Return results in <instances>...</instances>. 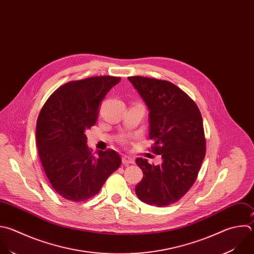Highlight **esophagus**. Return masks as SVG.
I'll return each instance as SVG.
<instances>
[{"label": "esophagus", "mask_w": 254, "mask_h": 254, "mask_svg": "<svg viewBox=\"0 0 254 254\" xmlns=\"http://www.w3.org/2000/svg\"><path fill=\"white\" fill-rule=\"evenodd\" d=\"M122 160H123V163H124V164H126V165L134 163V160H133V158H131L130 156H127V155H126V156H123Z\"/></svg>", "instance_id": "obj_1"}]
</instances>
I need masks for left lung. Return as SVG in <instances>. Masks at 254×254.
I'll return each mask as SVG.
<instances>
[{"label": "left lung", "mask_w": 254, "mask_h": 254, "mask_svg": "<svg viewBox=\"0 0 254 254\" xmlns=\"http://www.w3.org/2000/svg\"><path fill=\"white\" fill-rule=\"evenodd\" d=\"M149 110L151 151L162 163L154 165L137 157L143 178L135 187L137 197L158 207L180 200L197 179L206 142L201 114L196 104L171 81L128 76Z\"/></svg>", "instance_id": "obj_1"}]
</instances>
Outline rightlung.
<instances>
[{
    "label": "right lung",
    "instance_id": "add662e5",
    "mask_svg": "<svg viewBox=\"0 0 254 254\" xmlns=\"http://www.w3.org/2000/svg\"><path fill=\"white\" fill-rule=\"evenodd\" d=\"M121 77L92 76L68 81L57 89L43 106L37 122L36 140L44 171L53 189L70 201L95 196L121 166L114 149L87 145V129L98 121L101 102Z\"/></svg>",
    "mask_w": 254,
    "mask_h": 254
}]
</instances>
